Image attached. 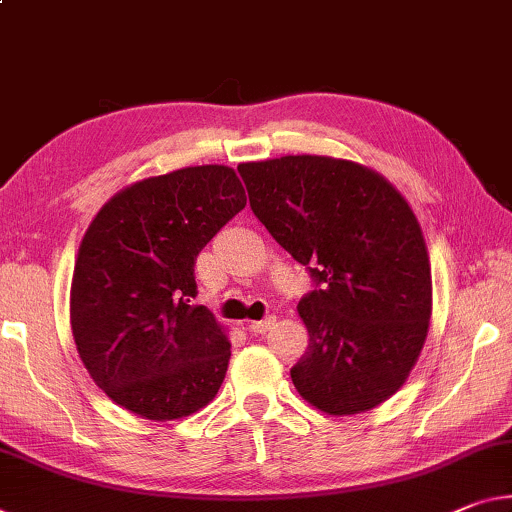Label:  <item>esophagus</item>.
<instances>
[{
    "label": "esophagus",
    "instance_id": "esophagus-1",
    "mask_svg": "<svg viewBox=\"0 0 512 512\" xmlns=\"http://www.w3.org/2000/svg\"><path fill=\"white\" fill-rule=\"evenodd\" d=\"M275 326V316H266L262 321H250L248 330L255 332V335H264L266 330H271Z\"/></svg>",
    "mask_w": 512,
    "mask_h": 512
}]
</instances>
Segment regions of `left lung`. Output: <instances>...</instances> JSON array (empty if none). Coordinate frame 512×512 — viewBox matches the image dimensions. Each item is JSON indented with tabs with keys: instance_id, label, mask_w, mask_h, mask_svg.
Here are the masks:
<instances>
[{
	"instance_id": "1",
	"label": "left lung",
	"mask_w": 512,
	"mask_h": 512,
	"mask_svg": "<svg viewBox=\"0 0 512 512\" xmlns=\"http://www.w3.org/2000/svg\"><path fill=\"white\" fill-rule=\"evenodd\" d=\"M250 209L312 275L298 303L310 344L291 380L328 415L371 410L415 367L433 310L424 234L399 191L316 154L239 164Z\"/></svg>"
}]
</instances>
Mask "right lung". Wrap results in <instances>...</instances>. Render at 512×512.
Here are the masks:
<instances>
[{
    "label": "right lung",
    "mask_w": 512,
    "mask_h": 512,
    "mask_svg": "<svg viewBox=\"0 0 512 512\" xmlns=\"http://www.w3.org/2000/svg\"><path fill=\"white\" fill-rule=\"evenodd\" d=\"M246 207L227 166H191L116 193L75 262L70 326L113 403L154 421L193 415L221 387L230 342L196 298V257Z\"/></svg>",
    "instance_id": "right-lung-1"
}]
</instances>
